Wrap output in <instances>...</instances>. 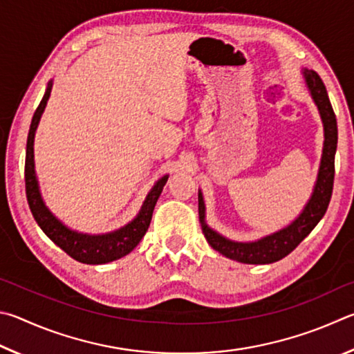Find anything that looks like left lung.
I'll use <instances>...</instances> for the list:
<instances>
[{
    "mask_svg": "<svg viewBox=\"0 0 354 354\" xmlns=\"http://www.w3.org/2000/svg\"><path fill=\"white\" fill-rule=\"evenodd\" d=\"M305 77L309 90H311L313 99L319 107L322 121H324L325 145L313 197L309 199L299 219L294 221L288 228H283V230L255 241V243H233V241L225 239L213 232L205 224V221H203V218H205V205H203L202 194L199 193V218L202 222V232L205 234L208 244L216 252L234 259V261L244 264H269L280 261L314 230V227L324 218L326 208L330 205L334 183V155H336L337 147V121L326 88L319 74L313 70H305Z\"/></svg>",
    "mask_w": 354,
    "mask_h": 354,
    "instance_id": "1",
    "label": "left lung"
}]
</instances>
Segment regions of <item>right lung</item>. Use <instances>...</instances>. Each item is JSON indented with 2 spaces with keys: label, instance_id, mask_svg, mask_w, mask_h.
I'll list each match as a JSON object with an SVG mask.
<instances>
[{
  "label": "right lung",
  "instance_id": "obj_1",
  "mask_svg": "<svg viewBox=\"0 0 354 354\" xmlns=\"http://www.w3.org/2000/svg\"><path fill=\"white\" fill-rule=\"evenodd\" d=\"M49 93H51V82L48 84L45 96H43L41 102L35 110L32 121H30L28 135L26 163H24V183H26V197L29 208L30 212H32L37 224L40 225L46 236L73 259H76V261L84 264H105L115 261V259H120L132 252L135 247L138 245L141 238L146 234L149 225H151L155 203H157L161 191H163V187L167 182V176L160 178L151 193L147 194V199L145 201V205H142L140 214L136 216L130 224L122 227L121 230H116L107 234H99V236H90V234L73 232L64 224H60V222L49 213V209L41 201L34 171V135L37 124H39L43 110H45Z\"/></svg>",
  "mask_w": 354,
  "mask_h": 354
}]
</instances>
